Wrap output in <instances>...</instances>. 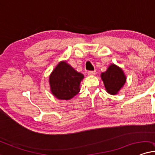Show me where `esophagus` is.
Listing matches in <instances>:
<instances>
[{
  "label": "esophagus",
  "mask_w": 155,
  "mask_h": 155,
  "mask_svg": "<svg viewBox=\"0 0 155 155\" xmlns=\"http://www.w3.org/2000/svg\"><path fill=\"white\" fill-rule=\"evenodd\" d=\"M95 74H96V72H95V71H88V72H87V74H88L89 76L95 75Z\"/></svg>",
  "instance_id": "1"
}]
</instances>
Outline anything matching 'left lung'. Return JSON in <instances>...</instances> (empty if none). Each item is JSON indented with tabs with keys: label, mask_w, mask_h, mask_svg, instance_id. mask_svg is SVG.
<instances>
[{
	"label": "left lung",
	"mask_w": 155,
	"mask_h": 155,
	"mask_svg": "<svg viewBox=\"0 0 155 155\" xmlns=\"http://www.w3.org/2000/svg\"><path fill=\"white\" fill-rule=\"evenodd\" d=\"M101 78L106 92L113 95L118 94L127 82L123 70L115 64H110L106 71L101 73Z\"/></svg>",
	"instance_id": "8db88e82"
}]
</instances>
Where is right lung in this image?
Segmentation results:
<instances>
[{"mask_svg":"<svg viewBox=\"0 0 155 155\" xmlns=\"http://www.w3.org/2000/svg\"><path fill=\"white\" fill-rule=\"evenodd\" d=\"M83 78V74L66 61H60L49 75L51 93L59 100H70L81 91L80 85Z\"/></svg>","mask_w":155,"mask_h":155,"instance_id":"1","label":"right lung"}]
</instances>
